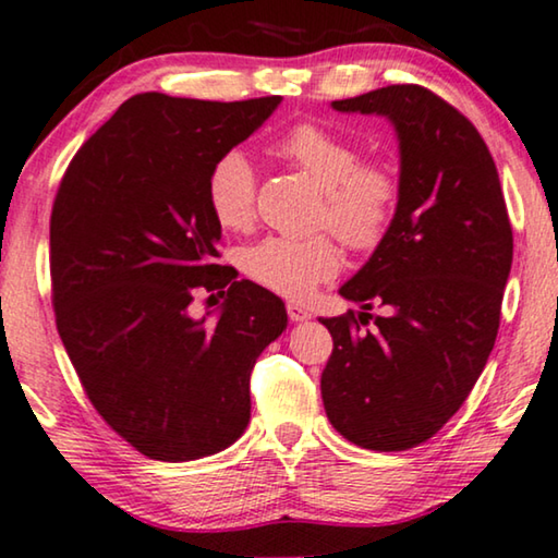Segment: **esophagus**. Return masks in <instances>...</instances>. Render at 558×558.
Returning a JSON list of instances; mask_svg holds the SVG:
<instances>
[{"mask_svg":"<svg viewBox=\"0 0 558 558\" xmlns=\"http://www.w3.org/2000/svg\"><path fill=\"white\" fill-rule=\"evenodd\" d=\"M287 314H289V319H292V322H306L312 317V314L306 312L302 304H294V302L287 304Z\"/></svg>","mask_w":558,"mask_h":558,"instance_id":"obj_1","label":"esophagus"}]
</instances>
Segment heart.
<instances>
[{"label":"heart","mask_w":558,"mask_h":558,"mask_svg":"<svg viewBox=\"0 0 558 558\" xmlns=\"http://www.w3.org/2000/svg\"><path fill=\"white\" fill-rule=\"evenodd\" d=\"M279 153L302 168L325 191L319 223L352 248H373L390 229L398 204V181L390 168L362 163L357 145L302 123L279 141ZM256 179L244 150H229L211 166L206 198L216 223L226 231H244L254 221ZM248 279L284 296L310 294L319 281L332 279L339 254L327 236H269L241 252Z\"/></svg>","instance_id":"1"}]
</instances>
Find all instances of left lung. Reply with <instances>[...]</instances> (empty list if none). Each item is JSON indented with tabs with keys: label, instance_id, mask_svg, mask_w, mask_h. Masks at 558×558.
Listing matches in <instances>:
<instances>
[{
	"label": "left lung",
	"instance_id": "8db88e82",
	"mask_svg": "<svg viewBox=\"0 0 558 558\" xmlns=\"http://www.w3.org/2000/svg\"><path fill=\"white\" fill-rule=\"evenodd\" d=\"M332 108L390 120L400 179L390 229L339 287L360 312L322 319L335 339L322 400L354 446L408 450L458 413L486 367L513 262L511 221L481 133L438 95L387 85ZM373 303L385 318L368 314Z\"/></svg>",
	"mask_w": 558,
	"mask_h": 558
}]
</instances>
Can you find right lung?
Masks as SVG:
<instances>
[{
  "mask_svg": "<svg viewBox=\"0 0 558 558\" xmlns=\"http://www.w3.org/2000/svg\"><path fill=\"white\" fill-rule=\"evenodd\" d=\"M279 105L135 95L77 150L54 198L62 344L105 423L153 460L185 463L236 442L252 369L287 329L277 294L216 264L221 226L206 198L211 166ZM196 288H226L227 302L193 318Z\"/></svg>",
  "mask_w": 558,
  "mask_h": 558,
  "instance_id": "right-lung-1",
  "label": "right lung"
}]
</instances>
